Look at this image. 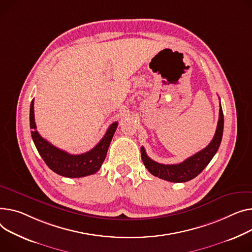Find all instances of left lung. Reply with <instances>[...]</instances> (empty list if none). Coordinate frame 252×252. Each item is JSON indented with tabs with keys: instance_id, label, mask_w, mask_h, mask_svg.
<instances>
[{
	"instance_id": "1",
	"label": "left lung",
	"mask_w": 252,
	"mask_h": 252,
	"mask_svg": "<svg viewBox=\"0 0 252 252\" xmlns=\"http://www.w3.org/2000/svg\"><path fill=\"white\" fill-rule=\"evenodd\" d=\"M223 128H224V115L222 106L220 103L219 110V121H218L217 129L215 136L211 143L202 151H199L196 154L184 160L179 164L165 165L160 164L156 161L150 159L144 147L141 148L142 160L148 171L156 177L161 179L170 181V182H186L190 179H193L202 172L205 167L211 162L218 149L220 147L222 137H223Z\"/></svg>"
}]
</instances>
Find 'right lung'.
Returning a JSON list of instances; mask_svg holds the SVG:
<instances>
[{
	"label": "right lung",
	"mask_w": 252,
	"mask_h": 252,
	"mask_svg": "<svg viewBox=\"0 0 252 252\" xmlns=\"http://www.w3.org/2000/svg\"><path fill=\"white\" fill-rule=\"evenodd\" d=\"M117 122L110 125L104 137L92 150L80 155H72L53 146L44 140L36 130L34 120V99L30 104L31 137L45 164L59 175L64 177H84L96 173L101 167L112 137L117 127Z\"/></svg>",
	"instance_id": "add662e5"
}]
</instances>
